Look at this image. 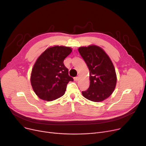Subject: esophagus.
I'll return each mask as SVG.
<instances>
[{
	"label": "esophagus",
	"instance_id": "1",
	"mask_svg": "<svg viewBox=\"0 0 146 146\" xmlns=\"http://www.w3.org/2000/svg\"><path fill=\"white\" fill-rule=\"evenodd\" d=\"M74 81H78V80H79V78L78 77H75V78H74Z\"/></svg>",
	"mask_w": 146,
	"mask_h": 146
}]
</instances>
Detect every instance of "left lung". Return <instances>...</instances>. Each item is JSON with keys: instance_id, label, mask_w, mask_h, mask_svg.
<instances>
[{"instance_id": "left-lung-1", "label": "left lung", "mask_w": 146, "mask_h": 146, "mask_svg": "<svg viewBox=\"0 0 146 146\" xmlns=\"http://www.w3.org/2000/svg\"><path fill=\"white\" fill-rule=\"evenodd\" d=\"M89 70L90 86L83 96L93 102H101L113 93L117 84V74L111 60L99 46L90 45L78 48Z\"/></svg>"}]
</instances>
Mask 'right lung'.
<instances>
[{"label":"right lung","mask_w":146,"mask_h":146,"mask_svg":"<svg viewBox=\"0 0 146 146\" xmlns=\"http://www.w3.org/2000/svg\"><path fill=\"white\" fill-rule=\"evenodd\" d=\"M70 47L55 45L46 49L38 57L32 69L31 84L35 94L42 100L52 101L62 96L69 76L64 60L72 52Z\"/></svg>","instance_id":"1"}]
</instances>
